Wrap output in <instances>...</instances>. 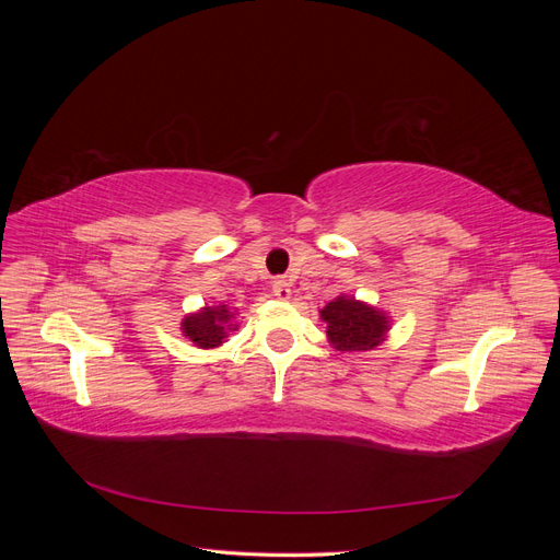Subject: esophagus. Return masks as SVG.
<instances>
[{
  "instance_id": "34e87169",
  "label": "esophagus",
  "mask_w": 560,
  "mask_h": 560,
  "mask_svg": "<svg viewBox=\"0 0 560 560\" xmlns=\"http://www.w3.org/2000/svg\"><path fill=\"white\" fill-rule=\"evenodd\" d=\"M270 287H273V296H278V299H282V301H287V299L292 296V284L287 282L284 278H276L273 284H270Z\"/></svg>"
}]
</instances>
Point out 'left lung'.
<instances>
[{"label": "left lung", "instance_id": "obj_1", "mask_svg": "<svg viewBox=\"0 0 560 560\" xmlns=\"http://www.w3.org/2000/svg\"><path fill=\"white\" fill-rule=\"evenodd\" d=\"M319 317L327 322L331 348L341 352L374 350L385 341V334L389 331L387 313L346 294L329 301L319 311Z\"/></svg>", "mask_w": 560, "mask_h": 560}]
</instances>
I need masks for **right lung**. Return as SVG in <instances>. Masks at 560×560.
<instances>
[{
  "mask_svg": "<svg viewBox=\"0 0 560 560\" xmlns=\"http://www.w3.org/2000/svg\"><path fill=\"white\" fill-rule=\"evenodd\" d=\"M233 317L235 313H231L226 306H206L182 319V334L198 348H219L224 343L229 331L238 327L231 325Z\"/></svg>",
  "mask_w": 560,
  "mask_h": 560,
  "instance_id": "obj_1",
  "label": "right lung"
}]
</instances>
